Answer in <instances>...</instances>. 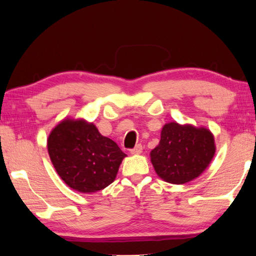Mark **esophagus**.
Wrapping results in <instances>:
<instances>
[{
	"instance_id": "34e87169",
	"label": "esophagus",
	"mask_w": 256,
	"mask_h": 256,
	"mask_svg": "<svg viewBox=\"0 0 256 256\" xmlns=\"http://www.w3.org/2000/svg\"><path fill=\"white\" fill-rule=\"evenodd\" d=\"M142 150H143V146L140 145V144H138V145L135 146V148H132L130 152H131L132 155H138V154L142 153Z\"/></svg>"
}]
</instances>
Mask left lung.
<instances>
[{"mask_svg": "<svg viewBox=\"0 0 256 256\" xmlns=\"http://www.w3.org/2000/svg\"><path fill=\"white\" fill-rule=\"evenodd\" d=\"M214 153V138L208 128L170 122L162 126L150 162L162 180L182 184L199 177Z\"/></svg>", "mask_w": 256, "mask_h": 256, "instance_id": "left-lung-1", "label": "left lung"}]
</instances>
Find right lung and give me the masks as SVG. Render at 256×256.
<instances>
[{
	"instance_id": "add662e5",
	"label": "right lung",
	"mask_w": 256,
	"mask_h": 256,
	"mask_svg": "<svg viewBox=\"0 0 256 256\" xmlns=\"http://www.w3.org/2000/svg\"><path fill=\"white\" fill-rule=\"evenodd\" d=\"M47 148L59 177L82 194L96 192L112 184L126 156L94 123L82 118H64L54 128Z\"/></svg>"
}]
</instances>
